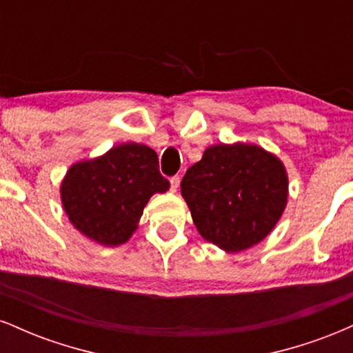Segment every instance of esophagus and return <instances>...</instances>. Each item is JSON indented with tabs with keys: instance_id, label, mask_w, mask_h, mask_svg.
Wrapping results in <instances>:
<instances>
[{
	"instance_id": "obj_1",
	"label": "esophagus",
	"mask_w": 353,
	"mask_h": 353,
	"mask_svg": "<svg viewBox=\"0 0 353 353\" xmlns=\"http://www.w3.org/2000/svg\"><path fill=\"white\" fill-rule=\"evenodd\" d=\"M179 184H181L179 176H174V177H171V190H172V192H176V190L179 189Z\"/></svg>"
}]
</instances>
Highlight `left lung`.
<instances>
[{"instance_id": "left-lung-1", "label": "left lung", "mask_w": 353, "mask_h": 353, "mask_svg": "<svg viewBox=\"0 0 353 353\" xmlns=\"http://www.w3.org/2000/svg\"><path fill=\"white\" fill-rule=\"evenodd\" d=\"M181 194L202 237L241 252L269 236L289 197V177L277 156L257 144L210 145L182 177Z\"/></svg>"}]
</instances>
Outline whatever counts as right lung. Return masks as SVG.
<instances>
[{"label":"right lung","instance_id":"add662e5","mask_svg":"<svg viewBox=\"0 0 353 353\" xmlns=\"http://www.w3.org/2000/svg\"><path fill=\"white\" fill-rule=\"evenodd\" d=\"M169 185L156 151L125 143L72 164L59 190L71 224L91 241L114 247L131 239L151 196Z\"/></svg>","mask_w":353,"mask_h":353}]
</instances>
